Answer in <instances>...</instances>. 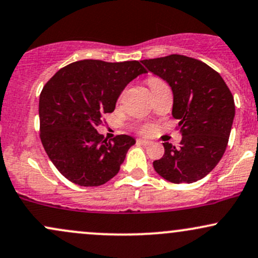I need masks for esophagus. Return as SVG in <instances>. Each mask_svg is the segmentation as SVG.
<instances>
[{
  "instance_id": "obj_1",
  "label": "esophagus",
  "mask_w": 258,
  "mask_h": 258,
  "mask_svg": "<svg viewBox=\"0 0 258 258\" xmlns=\"http://www.w3.org/2000/svg\"><path fill=\"white\" fill-rule=\"evenodd\" d=\"M137 142H138L139 144H143V146H149V144L152 143V142L148 141V139H138Z\"/></svg>"
}]
</instances>
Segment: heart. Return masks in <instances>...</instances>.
<instances>
[{
    "label": "heart",
    "instance_id": "heart-1",
    "mask_svg": "<svg viewBox=\"0 0 258 258\" xmlns=\"http://www.w3.org/2000/svg\"><path fill=\"white\" fill-rule=\"evenodd\" d=\"M159 84H162V81H161V80H159L158 78H149V79H148V85H149L150 88L154 87V86L159 85ZM143 131L144 132L150 131V127H144Z\"/></svg>",
    "mask_w": 258,
    "mask_h": 258
}]
</instances>
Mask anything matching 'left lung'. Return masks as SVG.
<instances>
[{"mask_svg":"<svg viewBox=\"0 0 258 258\" xmlns=\"http://www.w3.org/2000/svg\"><path fill=\"white\" fill-rule=\"evenodd\" d=\"M148 72L170 85L172 116L179 120V147L165 142V154L153 162L162 178L193 183L207 176L223 156L232 130L233 94L217 72L198 59L180 54L144 59Z\"/></svg>","mask_w":258,"mask_h":258,"instance_id":"1","label":"left lung"}]
</instances>
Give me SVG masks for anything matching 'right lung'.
Listing matches in <instances>:
<instances>
[{
    "mask_svg": "<svg viewBox=\"0 0 258 258\" xmlns=\"http://www.w3.org/2000/svg\"><path fill=\"white\" fill-rule=\"evenodd\" d=\"M146 73L137 60L85 59L61 68L44 85L38 102L40 137L65 178L97 186L116 176L136 139L120 135L108 141L97 128L126 86Z\"/></svg>",
    "mask_w": 258,
    "mask_h": 258,
    "instance_id": "add662e5",
    "label": "right lung"
}]
</instances>
